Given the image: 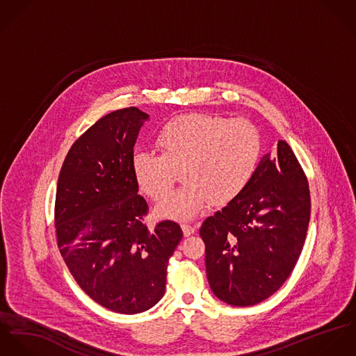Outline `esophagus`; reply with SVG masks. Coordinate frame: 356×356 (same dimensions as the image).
I'll list each match as a JSON object with an SVG mask.
<instances>
[{"mask_svg": "<svg viewBox=\"0 0 356 356\" xmlns=\"http://www.w3.org/2000/svg\"><path fill=\"white\" fill-rule=\"evenodd\" d=\"M181 229H183V234H184V236L186 237L195 234V228L191 227L190 224H183V225H181Z\"/></svg>", "mask_w": 356, "mask_h": 356, "instance_id": "1", "label": "esophagus"}]
</instances>
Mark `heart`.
<instances>
[{
  "label": "heart",
  "mask_w": 356,
  "mask_h": 356,
  "mask_svg": "<svg viewBox=\"0 0 356 356\" xmlns=\"http://www.w3.org/2000/svg\"><path fill=\"white\" fill-rule=\"evenodd\" d=\"M159 154L138 152L131 166L138 188L159 200L182 169L186 186L156 207L163 218L190 220L210 202H231L251 181L259 157L261 138L248 120L227 121L209 115H186L166 122L156 138Z\"/></svg>",
  "instance_id": "obj_1"
}]
</instances>
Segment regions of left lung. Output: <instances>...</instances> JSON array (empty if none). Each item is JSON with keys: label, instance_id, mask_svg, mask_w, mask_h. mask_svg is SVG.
<instances>
[{"label": "left lung", "instance_id": "left-lung-1", "mask_svg": "<svg viewBox=\"0 0 356 356\" xmlns=\"http://www.w3.org/2000/svg\"><path fill=\"white\" fill-rule=\"evenodd\" d=\"M310 207L300 163L278 140L276 156H262L248 186L199 229L213 293L247 307L278 291L300 257Z\"/></svg>", "mask_w": 356, "mask_h": 356}]
</instances>
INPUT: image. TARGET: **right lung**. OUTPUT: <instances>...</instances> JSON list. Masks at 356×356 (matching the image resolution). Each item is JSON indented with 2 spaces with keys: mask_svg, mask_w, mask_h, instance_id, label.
Masks as SVG:
<instances>
[{
  "mask_svg": "<svg viewBox=\"0 0 356 356\" xmlns=\"http://www.w3.org/2000/svg\"><path fill=\"white\" fill-rule=\"evenodd\" d=\"M149 118L125 108L98 120L70 149L57 183L60 252L80 288L120 314L159 303L169 258L183 237L173 221L143 225L149 206L138 195L131 161Z\"/></svg>",
  "mask_w": 356,
  "mask_h": 356,
  "instance_id": "right-lung-1",
  "label": "right lung"
}]
</instances>
